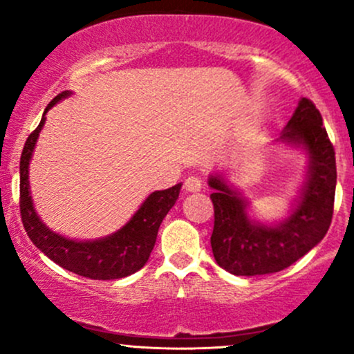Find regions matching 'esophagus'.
<instances>
[{
	"label": "esophagus",
	"instance_id": "obj_1",
	"mask_svg": "<svg viewBox=\"0 0 354 354\" xmlns=\"http://www.w3.org/2000/svg\"><path fill=\"white\" fill-rule=\"evenodd\" d=\"M203 188V181L201 178L198 176H188L185 180V189L189 191V193H196V191H200Z\"/></svg>",
	"mask_w": 354,
	"mask_h": 354
}]
</instances>
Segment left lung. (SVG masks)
<instances>
[{"label": "left lung", "instance_id": "obj_1", "mask_svg": "<svg viewBox=\"0 0 354 354\" xmlns=\"http://www.w3.org/2000/svg\"><path fill=\"white\" fill-rule=\"evenodd\" d=\"M279 140L303 146L310 165L299 200L286 219L273 226L248 218V203L219 174L209 176L214 191L211 250L223 270L236 276L278 273L313 250L331 225L336 160L323 118L311 100L301 98Z\"/></svg>", "mask_w": 354, "mask_h": 354}]
</instances>
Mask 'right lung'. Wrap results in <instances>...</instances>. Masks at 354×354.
Masks as SVG:
<instances>
[{"label":"right lung","instance_id":"1","mask_svg":"<svg viewBox=\"0 0 354 354\" xmlns=\"http://www.w3.org/2000/svg\"><path fill=\"white\" fill-rule=\"evenodd\" d=\"M70 95V91L59 93L44 109V115L59 100L68 98ZM44 115L38 128L28 136L19 160V211L28 236L51 261L84 278L120 279L136 273L146 265L151 254L161 221L180 196L181 183L173 188L154 191L149 194L123 228L106 238L95 239V241H76L61 236L38 218L30 193L28 168L39 131L46 121Z\"/></svg>","mask_w":354,"mask_h":354}]
</instances>
